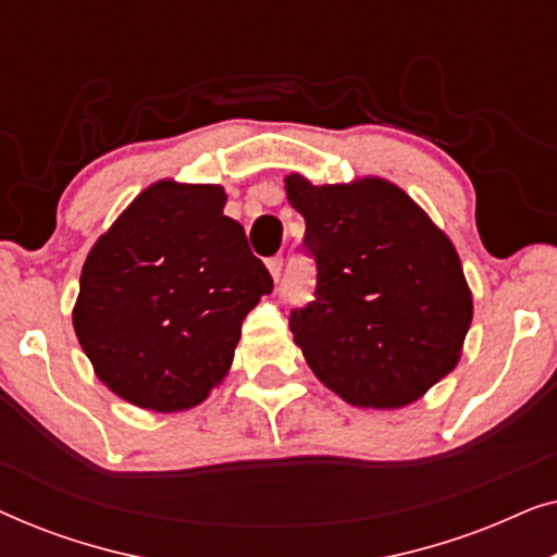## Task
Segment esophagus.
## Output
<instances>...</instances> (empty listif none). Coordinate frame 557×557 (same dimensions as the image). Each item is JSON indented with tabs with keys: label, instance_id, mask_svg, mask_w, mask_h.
I'll use <instances>...</instances> for the list:
<instances>
[{
	"label": "esophagus",
	"instance_id": "esophagus-1",
	"mask_svg": "<svg viewBox=\"0 0 557 557\" xmlns=\"http://www.w3.org/2000/svg\"><path fill=\"white\" fill-rule=\"evenodd\" d=\"M269 271H271V276H273V281H281V271H284V261H281V258H271L269 261Z\"/></svg>",
	"mask_w": 557,
	"mask_h": 557
}]
</instances>
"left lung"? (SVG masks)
Returning <instances> with one entry per match:
<instances>
[{
	"mask_svg": "<svg viewBox=\"0 0 557 557\" xmlns=\"http://www.w3.org/2000/svg\"><path fill=\"white\" fill-rule=\"evenodd\" d=\"M286 197L317 261L314 301L288 319L309 368L357 408L423 398L459 364L474 317L454 243L380 177L311 185L292 172Z\"/></svg>",
	"mask_w": 557,
	"mask_h": 557,
	"instance_id": "8db88e82",
	"label": "left lung"
}]
</instances>
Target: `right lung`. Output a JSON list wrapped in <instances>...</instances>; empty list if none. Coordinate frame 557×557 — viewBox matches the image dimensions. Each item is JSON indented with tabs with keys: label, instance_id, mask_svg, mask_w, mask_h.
Wrapping results in <instances>:
<instances>
[{
	"label": "right lung",
	"instance_id": "add662e5",
	"mask_svg": "<svg viewBox=\"0 0 557 557\" xmlns=\"http://www.w3.org/2000/svg\"><path fill=\"white\" fill-rule=\"evenodd\" d=\"M220 185L159 180L96 240L73 330L98 380L157 413L200 406L233 364L243 319L273 292Z\"/></svg>",
	"mask_w": 557,
	"mask_h": 557
}]
</instances>
